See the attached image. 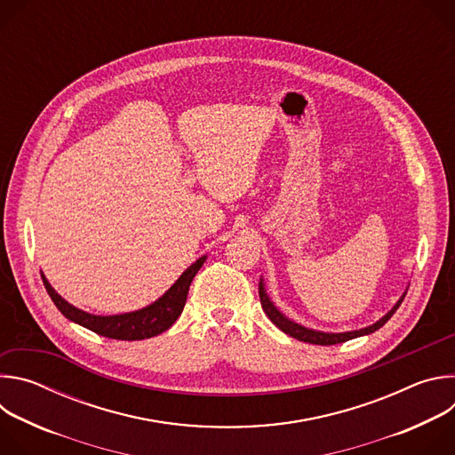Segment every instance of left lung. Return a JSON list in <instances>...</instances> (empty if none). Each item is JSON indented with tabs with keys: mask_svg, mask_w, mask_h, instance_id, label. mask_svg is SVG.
<instances>
[{
	"mask_svg": "<svg viewBox=\"0 0 455 455\" xmlns=\"http://www.w3.org/2000/svg\"><path fill=\"white\" fill-rule=\"evenodd\" d=\"M407 295V290L403 291V295L398 299V302L388 309L379 320H376L374 323H371V326L367 328H362V330H355V331H344V333H326V331H318V330H311V328H306L302 326V323L288 318L275 304L274 300L270 299V295L267 293V288H265V281L261 277V281H259V297H261V306L265 309V313L268 315V318L275 323V326L284 331L286 335L300 340V342H307V344H316V346H333V344H340V342H347V340H353L356 337H363V335H371L374 333L376 330H379L383 323L391 318L395 315V311L400 307V304L403 302Z\"/></svg>",
	"mask_w": 455,
	"mask_h": 455,
	"instance_id": "obj_1",
	"label": "left lung"
}]
</instances>
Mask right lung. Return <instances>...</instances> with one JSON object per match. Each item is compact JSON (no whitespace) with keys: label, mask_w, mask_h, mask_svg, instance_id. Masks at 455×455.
Masks as SVG:
<instances>
[{"label":"right lung","mask_w":455,"mask_h":455,"mask_svg":"<svg viewBox=\"0 0 455 455\" xmlns=\"http://www.w3.org/2000/svg\"><path fill=\"white\" fill-rule=\"evenodd\" d=\"M207 255H202L196 263H192L180 277L178 281L153 304L137 309V311H129V313H120V315H93L88 311H83L76 306H72L68 300H64L48 283L44 274H41L44 288L57 306V309L67 316L68 320L79 323V326L106 337V339H115V340H144L156 337L164 331H167L176 318L181 315L188 286L194 279V275L198 274V270L204 267Z\"/></svg>","instance_id":"1"}]
</instances>
